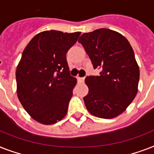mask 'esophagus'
Returning <instances> with one entry per match:
<instances>
[{
	"instance_id": "obj_1",
	"label": "esophagus",
	"mask_w": 154,
	"mask_h": 154,
	"mask_svg": "<svg viewBox=\"0 0 154 154\" xmlns=\"http://www.w3.org/2000/svg\"><path fill=\"white\" fill-rule=\"evenodd\" d=\"M77 79H78V82H82V83H83V82H85V77H77Z\"/></svg>"
}]
</instances>
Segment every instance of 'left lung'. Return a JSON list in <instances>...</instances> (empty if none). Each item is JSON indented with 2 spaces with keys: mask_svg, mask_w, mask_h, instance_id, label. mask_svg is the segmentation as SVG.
<instances>
[{
  "mask_svg": "<svg viewBox=\"0 0 154 154\" xmlns=\"http://www.w3.org/2000/svg\"><path fill=\"white\" fill-rule=\"evenodd\" d=\"M78 42L83 45L99 76L85 78L89 93L84 97L87 109L95 117H117L130 105L138 91L140 70L129 42L119 32L99 29L85 32Z\"/></svg>",
  "mask_w": 154,
  "mask_h": 154,
  "instance_id": "obj_1",
  "label": "left lung"
}]
</instances>
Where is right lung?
<instances>
[{"instance_id":"add662e5","label":"right lung","mask_w":154,"mask_h":154,"mask_svg":"<svg viewBox=\"0 0 154 154\" xmlns=\"http://www.w3.org/2000/svg\"><path fill=\"white\" fill-rule=\"evenodd\" d=\"M80 35L44 31L23 51L16 70L17 93L25 111L39 123L55 124L67 113L77 79L70 76L66 53Z\"/></svg>"}]
</instances>
